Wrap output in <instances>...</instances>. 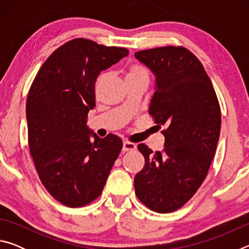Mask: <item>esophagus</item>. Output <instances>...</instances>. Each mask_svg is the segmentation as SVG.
Masks as SVG:
<instances>
[{"mask_svg": "<svg viewBox=\"0 0 249 249\" xmlns=\"http://www.w3.org/2000/svg\"><path fill=\"white\" fill-rule=\"evenodd\" d=\"M137 148L136 144H134V142H130L128 141H125L123 142V151H130V150H135Z\"/></svg>", "mask_w": 249, "mask_h": 249, "instance_id": "1", "label": "esophagus"}]
</instances>
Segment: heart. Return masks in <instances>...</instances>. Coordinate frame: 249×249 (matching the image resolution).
<instances>
[{
  "mask_svg": "<svg viewBox=\"0 0 249 249\" xmlns=\"http://www.w3.org/2000/svg\"><path fill=\"white\" fill-rule=\"evenodd\" d=\"M132 75H148V72L142 67L138 65H133L128 69L127 72V77H132Z\"/></svg>",
  "mask_w": 249,
  "mask_h": 249,
  "instance_id": "heart-1",
  "label": "heart"
}]
</instances>
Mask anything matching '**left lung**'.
Segmentation results:
<instances>
[{"label": "left lung", "mask_w": 249, "mask_h": 249, "mask_svg": "<svg viewBox=\"0 0 249 249\" xmlns=\"http://www.w3.org/2000/svg\"><path fill=\"white\" fill-rule=\"evenodd\" d=\"M156 77L149 114L165 126V148L137 147L145 166L135 176V193L158 213L180 209L208 175L221 130V108L209 75L184 47H159L135 53Z\"/></svg>", "instance_id": "8db88e82"}]
</instances>
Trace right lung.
<instances>
[{"mask_svg": "<svg viewBox=\"0 0 249 249\" xmlns=\"http://www.w3.org/2000/svg\"><path fill=\"white\" fill-rule=\"evenodd\" d=\"M127 54L126 48L72 39L50 54L29 89L28 145L37 174L46 190L70 208L102 193L123 147L116 135L100 138L87 120L95 107L98 75Z\"/></svg>", "mask_w": 249, "mask_h": 249, "instance_id": "obj_1", "label": "right lung"}]
</instances>
